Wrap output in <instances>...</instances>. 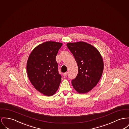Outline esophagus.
I'll use <instances>...</instances> for the list:
<instances>
[{
    "label": "esophagus",
    "instance_id": "esophagus-1",
    "mask_svg": "<svg viewBox=\"0 0 129 129\" xmlns=\"http://www.w3.org/2000/svg\"><path fill=\"white\" fill-rule=\"evenodd\" d=\"M67 74H68V73H67V72L64 73H63V76H66L67 75Z\"/></svg>",
    "mask_w": 129,
    "mask_h": 129
}]
</instances>
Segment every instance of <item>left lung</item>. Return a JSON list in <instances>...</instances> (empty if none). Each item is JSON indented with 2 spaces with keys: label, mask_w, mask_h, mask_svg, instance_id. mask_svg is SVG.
Listing matches in <instances>:
<instances>
[{
  "label": "left lung",
  "mask_w": 129,
  "mask_h": 129,
  "mask_svg": "<svg viewBox=\"0 0 129 129\" xmlns=\"http://www.w3.org/2000/svg\"><path fill=\"white\" fill-rule=\"evenodd\" d=\"M78 66V74L72 80L73 88L79 93L91 90L99 83L104 69V62L98 50L91 44L79 41L68 43Z\"/></svg>",
  "instance_id": "8db88e82"
}]
</instances>
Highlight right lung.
Masks as SVG:
<instances>
[{"label":"right lung","mask_w":129,"mask_h":129,"mask_svg":"<svg viewBox=\"0 0 129 129\" xmlns=\"http://www.w3.org/2000/svg\"><path fill=\"white\" fill-rule=\"evenodd\" d=\"M62 43L47 41L37 46L27 62L29 79L35 88L46 96H52L58 90L61 76L55 57Z\"/></svg>","instance_id":"add662e5"}]
</instances>
